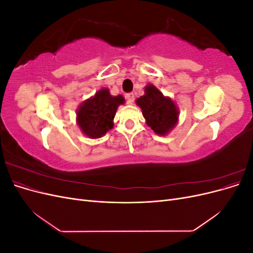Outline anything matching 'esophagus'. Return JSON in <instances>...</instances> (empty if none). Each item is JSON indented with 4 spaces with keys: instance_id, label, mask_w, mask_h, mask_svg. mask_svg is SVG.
Segmentation results:
<instances>
[{
    "instance_id": "obj_1",
    "label": "esophagus",
    "mask_w": 253,
    "mask_h": 253,
    "mask_svg": "<svg viewBox=\"0 0 253 253\" xmlns=\"http://www.w3.org/2000/svg\"><path fill=\"white\" fill-rule=\"evenodd\" d=\"M126 99L127 103L132 104V103L134 102V99H135V95H134V93H128V94H126Z\"/></svg>"
}]
</instances>
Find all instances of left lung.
I'll use <instances>...</instances> for the list:
<instances>
[{
    "instance_id": "obj_1",
    "label": "left lung",
    "mask_w": 253,
    "mask_h": 253,
    "mask_svg": "<svg viewBox=\"0 0 253 253\" xmlns=\"http://www.w3.org/2000/svg\"><path fill=\"white\" fill-rule=\"evenodd\" d=\"M145 94L136 100L142 110L147 125L158 135H165L177 124L178 111L170 98L165 97L150 84L145 87Z\"/></svg>"
}]
</instances>
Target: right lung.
I'll use <instances>...</instances> for the list:
<instances>
[{"label": "right lung", "mask_w": 253, "mask_h": 253, "mask_svg": "<svg viewBox=\"0 0 253 253\" xmlns=\"http://www.w3.org/2000/svg\"><path fill=\"white\" fill-rule=\"evenodd\" d=\"M125 102L121 95L113 97L108 88L83 102L77 112L78 126L90 138H99L113 127V119L119 104Z\"/></svg>", "instance_id": "add662e5"}]
</instances>
